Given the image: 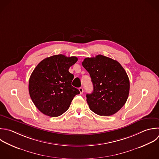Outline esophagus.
Listing matches in <instances>:
<instances>
[{
	"instance_id": "obj_1",
	"label": "esophagus",
	"mask_w": 159,
	"mask_h": 159,
	"mask_svg": "<svg viewBox=\"0 0 159 159\" xmlns=\"http://www.w3.org/2000/svg\"><path fill=\"white\" fill-rule=\"evenodd\" d=\"M79 91H80V94H82L83 93V88H81V87L79 88Z\"/></svg>"
}]
</instances>
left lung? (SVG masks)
<instances>
[{
    "label": "left lung",
    "instance_id": "1",
    "mask_svg": "<svg viewBox=\"0 0 159 159\" xmlns=\"http://www.w3.org/2000/svg\"><path fill=\"white\" fill-rule=\"evenodd\" d=\"M82 65L89 73L93 91L86 94L89 109L99 116H109L125 104L129 96V77L116 60L98 55L86 58Z\"/></svg>",
    "mask_w": 159,
    "mask_h": 159
}]
</instances>
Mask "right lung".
I'll list each match as a JSON object with an SVG mask.
<instances>
[{
    "label": "right lung",
    "instance_id": "obj_1",
    "mask_svg": "<svg viewBox=\"0 0 159 159\" xmlns=\"http://www.w3.org/2000/svg\"><path fill=\"white\" fill-rule=\"evenodd\" d=\"M78 61L76 57L57 55L40 61L33 71L29 84L30 98L43 114L57 117L70 107L80 91L71 86L74 75L68 71Z\"/></svg>",
    "mask_w": 159,
    "mask_h": 159
}]
</instances>
